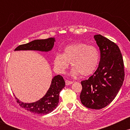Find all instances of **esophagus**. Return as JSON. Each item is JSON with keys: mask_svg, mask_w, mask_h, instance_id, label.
<instances>
[{"mask_svg": "<svg viewBox=\"0 0 130 130\" xmlns=\"http://www.w3.org/2000/svg\"><path fill=\"white\" fill-rule=\"evenodd\" d=\"M73 82L71 81V80H65V84H66L67 86H68V85H70V84H73Z\"/></svg>", "mask_w": 130, "mask_h": 130, "instance_id": "1", "label": "esophagus"}]
</instances>
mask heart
Listing matches in <instances>:
<instances>
[{
    "label": "heart",
    "mask_w": 130,
    "mask_h": 130,
    "mask_svg": "<svg viewBox=\"0 0 130 130\" xmlns=\"http://www.w3.org/2000/svg\"><path fill=\"white\" fill-rule=\"evenodd\" d=\"M99 60V51L96 47L77 42L67 46L64 49L63 54H56L53 64L57 72L63 73L71 62L72 75L80 74L83 76H87L96 69Z\"/></svg>",
    "instance_id": "obj_1"
}]
</instances>
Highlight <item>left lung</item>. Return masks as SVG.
Listing matches in <instances>:
<instances>
[{
	"mask_svg": "<svg viewBox=\"0 0 130 130\" xmlns=\"http://www.w3.org/2000/svg\"><path fill=\"white\" fill-rule=\"evenodd\" d=\"M94 38L100 50V61L93 75L81 81L80 99L86 108L100 109L111 103L120 90L124 80V65L116 43L101 35H94Z\"/></svg>",
	"mask_w": 130,
	"mask_h": 130,
	"instance_id": "obj_1",
	"label": "left lung"
}]
</instances>
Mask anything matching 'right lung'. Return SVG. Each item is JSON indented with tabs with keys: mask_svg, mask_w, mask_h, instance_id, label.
Listing matches in <instances>:
<instances>
[{
	"mask_svg": "<svg viewBox=\"0 0 130 130\" xmlns=\"http://www.w3.org/2000/svg\"><path fill=\"white\" fill-rule=\"evenodd\" d=\"M54 42V38L35 40L26 44L19 45L14 51L34 50L48 52L53 49ZM65 86V83L63 77L60 75H57L52 79L50 87L45 95L39 100L30 103H26L19 101L16 97V99L17 100L16 101L21 107L34 114H49L53 111L57 106L59 101V93Z\"/></svg>",
	"mask_w": 130,
	"mask_h": 130,
	"instance_id": "1",
	"label": "right lung"
}]
</instances>
